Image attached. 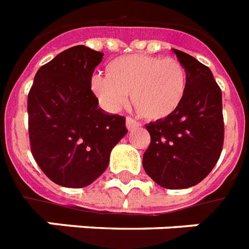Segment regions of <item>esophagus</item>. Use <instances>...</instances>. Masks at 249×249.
Returning a JSON list of instances; mask_svg holds the SVG:
<instances>
[{"instance_id": "34e87169", "label": "esophagus", "mask_w": 249, "mask_h": 249, "mask_svg": "<svg viewBox=\"0 0 249 249\" xmlns=\"http://www.w3.org/2000/svg\"><path fill=\"white\" fill-rule=\"evenodd\" d=\"M138 126H141L138 121L133 120L132 117H126V128H128V130H133V129L138 128Z\"/></svg>"}]
</instances>
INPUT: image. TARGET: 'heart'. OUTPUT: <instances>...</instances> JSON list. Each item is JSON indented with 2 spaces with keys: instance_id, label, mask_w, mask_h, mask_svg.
<instances>
[{
  "instance_id": "obj_1",
  "label": "heart",
  "mask_w": 249,
  "mask_h": 249,
  "mask_svg": "<svg viewBox=\"0 0 249 249\" xmlns=\"http://www.w3.org/2000/svg\"><path fill=\"white\" fill-rule=\"evenodd\" d=\"M89 88L107 111L120 109L130 94L133 106L141 116L147 120H161L181 107L189 88V77L179 60L134 54L109 62L106 77L93 75Z\"/></svg>"
}]
</instances>
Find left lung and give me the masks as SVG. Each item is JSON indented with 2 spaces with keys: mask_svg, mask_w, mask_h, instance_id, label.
Listing matches in <instances>:
<instances>
[{
  "mask_svg": "<svg viewBox=\"0 0 249 249\" xmlns=\"http://www.w3.org/2000/svg\"><path fill=\"white\" fill-rule=\"evenodd\" d=\"M173 52L187 71V93L177 112L146 125L151 143L142 164L158 185L178 190L211 173L222 151L225 128L222 93L211 70L181 50Z\"/></svg>",
  "mask_w": 249,
  "mask_h": 249,
  "instance_id": "1",
  "label": "left lung"
}]
</instances>
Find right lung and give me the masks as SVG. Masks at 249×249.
<instances>
[{
	"instance_id": "1",
	"label": "right lung",
	"mask_w": 249,
	"mask_h": 249,
	"mask_svg": "<svg viewBox=\"0 0 249 249\" xmlns=\"http://www.w3.org/2000/svg\"><path fill=\"white\" fill-rule=\"evenodd\" d=\"M103 53L84 45L64 50L37 71L28 93L31 151L54 183L80 189L108 166L115 144L128 133L125 117L98 107L89 88Z\"/></svg>"
}]
</instances>
